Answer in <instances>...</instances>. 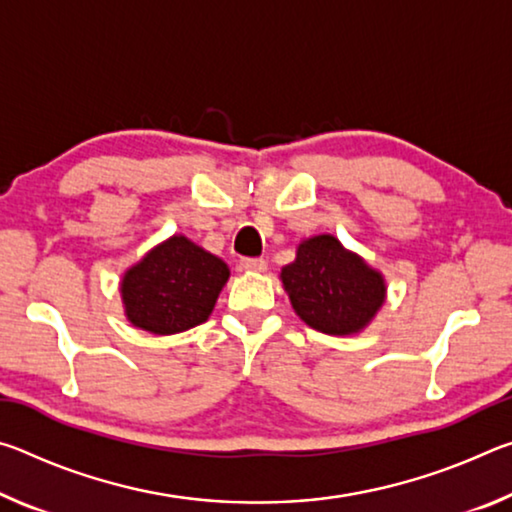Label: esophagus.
<instances>
[{
  "label": "esophagus",
  "mask_w": 512,
  "mask_h": 512,
  "mask_svg": "<svg viewBox=\"0 0 512 512\" xmlns=\"http://www.w3.org/2000/svg\"><path fill=\"white\" fill-rule=\"evenodd\" d=\"M239 266H241V271H250V273H264L266 271V262H264V259H259V257H244L239 262Z\"/></svg>",
  "instance_id": "obj_1"
}]
</instances>
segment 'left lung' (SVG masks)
Returning a JSON list of instances; mask_svg holds the SVG:
<instances>
[{
    "label": "left lung",
    "mask_w": 512,
    "mask_h": 512,
    "mask_svg": "<svg viewBox=\"0 0 512 512\" xmlns=\"http://www.w3.org/2000/svg\"><path fill=\"white\" fill-rule=\"evenodd\" d=\"M280 280L300 320L329 336L363 332L384 307L388 289L381 271L327 232L300 241Z\"/></svg>",
    "instance_id": "obj_1"
}]
</instances>
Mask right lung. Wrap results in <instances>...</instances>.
I'll return each mask as SVG.
<instances>
[{"label":"right lung","mask_w":512,"mask_h":512,"mask_svg":"<svg viewBox=\"0 0 512 512\" xmlns=\"http://www.w3.org/2000/svg\"><path fill=\"white\" fill-rule=\"evenodd\" d=\"M228 277L230 268L221 257L185 235H171L121 275L124 314L144 332H187L210 318Z\"/></svg>","instance_id":"add662e5"}]
</instances>
